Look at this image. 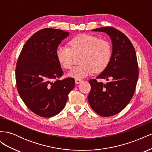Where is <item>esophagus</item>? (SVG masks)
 <instances>
[{"label": "esophagus", "mask_w": 152, "mask_h": 152, "mask_svg": "<svg viewBox=\"0 0 152 152\" xmlns=\"http://www.w3.org/2000/svg\"><path fill=\"white\" fill-rule=\"evenodd\" d=\"M75 84H79L81 83V82H83V80H80V79H75Z\"/></svg>", "instance_id": "esophagus-1"}]
</instances>
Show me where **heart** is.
<instances>
[{
	"label": "heart",
	"instance_id": "b5f03b06",
	"mask_svg": "<svg viewBox=\"0 0 152 152\" xmlns=\"http://www.w3.org/2000/svg\"><path fill=\"white\" fill-rule=\"evenodd\" d=\"M70 48L66 45H59L56 56L59 64L65 68H70L73 64L74 54H82L80 65L72 68L68 76L77 79L84 78L96 72H102L108 66L112 58V47L107 40L98 37L82 34L70 41Z\"/></svg>",
	"mask_w": 152,
	"mask_h": 152
}]
</instances>
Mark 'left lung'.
<instances>
[{"mask_svg": "<svg viewBox=\"0 0 152 152\" xmlns=\"http://www.w3.org/2000/svg\"><path fill=\"white\" fill-rule=\"evenodd\" d=\"M92 31L104 32L112 40L111 60L96 77L111 80L103 84L91 79L87 99L91 107L99 115L112 116L126 108L134 95L139 74L136 51L130 40L115 28L107 26Z\"/></svg>", "mask_w": 152, "mask_h": 152, "instance_id": "left-lung-1", "label": "left lung"}]
</instances>
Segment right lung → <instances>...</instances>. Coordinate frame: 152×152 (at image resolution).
<instances>
[{
    "instance_id": "obj_1",
    "label": "right lung",
    "mask_w": 152,
    "mask_h": 152,
    "mask_svg": "<svg viewBox=\"0 0 152 152\" xmlns=\"http://www.w3.org/2000/svg\"><path fill=\"white\" fill-rule=\"evenodd\" d=\"M69 33L47 28L26 41L16 67V86L21 98L32 112L42 117L56 115L65 107L75 80L63 75L56 50Z\"/></svg>"
}]
</instances>
